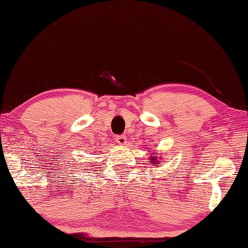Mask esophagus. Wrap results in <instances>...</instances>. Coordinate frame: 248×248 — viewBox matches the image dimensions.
Masks as SVG:
<instances>
[{
	"mask_svg": "<svg viewBox=\"0 0 248 248\" xmlns=\"http://www.w3.org/2000/svg\"><path fill=\"white\" fill-rule=\"evenodd\" d=\"M116 141H117L119 145H125L126 143V136L122 134V136L116 137Z\"/></svg>",
	"mask_w": 248,
	"mask_h": 248,
	"instance_id": "34e87169",
	"label": "esophagus"
}]
</instances>
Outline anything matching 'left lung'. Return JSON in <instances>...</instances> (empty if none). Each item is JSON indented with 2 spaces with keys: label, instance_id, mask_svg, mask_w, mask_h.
Instances as JSON below:
<instances>
[{
  "label": "left lung",
  "instance_id": "left-lung-1",
  "mask_svg": "<svg viewBox=\"0 0 248 248\" xmlns=\"http://www.w3.org/2000/svg\"><path fill=\"white\" fill-rule=\"evenodd\" d=\"M158 158H160V155L157 154H152L151 158H149V161H151V166H160V163H158Z\"/></svg>",
  "mask_w": 248,
  "mask_h": 248
}]
</instances>
